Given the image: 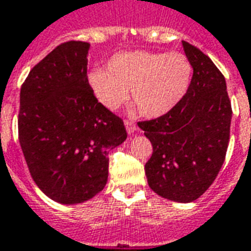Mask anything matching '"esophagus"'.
<instances>
[{"mask_svg": "<svg viewBox=\"0 0 251 251\" xmlns=\"http://www.w3.org/2000/svg\"><path fill=\"white\" fill-rule=\"evenodd\" d=\"M124 126H126V129H127V132L131 135L135 131H138V126L133 123L132 120H124Z\"/></svg>", "mask_w": 251, "mask_h": 251, "instance_id": "34e87169", "label": "esophagus"}]
</instances>
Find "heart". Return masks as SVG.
I'll list each match as a JSON object with an SVG mask.
<instances>
[{
  "mask_svg": "<svg viewBox=\"0 0 251 251\" xmlns=\"http://www.w3.org/2000/svg\"><path fill=\"white\" fill-rule=\"evenodd\" d=\"M191 75V63L182 53L135 50L113 56L107 71H92L88 84L99 103L109 111L127 100L129 88L140 112L147 118H159L182 100Z\"/></svg>",
  "mask_w": 251,
  "mask_h": 251,
  "instance_id": "obj_1",
  "label": "heart"
}]
</instances>
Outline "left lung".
Instances as JSON below:
<instances>
[{"instance_id":"1","label":"left lung","mask_w":251,"mask_h":251,"mask_svg":"<svg viewBox=\"0 0 251 251\" xmlns=\"http://www.w3.org/2000/svg\"><path fill=\"white\" fill-rule=\"evenodd\" d=\"M182 44L194 69L187 92L170 112L138 126L152 144L144 167L148 186L163 198L188 203L222 167L233 111L221 71L197 47Z\"/></svg>"}]
</instances>
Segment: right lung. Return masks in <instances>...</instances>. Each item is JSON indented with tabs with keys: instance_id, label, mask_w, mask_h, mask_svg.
Returning a JSON list of instances; mask_svg holds the SVG:
<instances>
[{
	"instance_id": "obj_1",
	"label": "right lung",
	"mask_w": 251,
	"mask_h": 251,
	"mask_svg": "<svg viewBox=\"0 0 251 251\" xmlns=\"http://www.w3.org/2000/svg\"><path fill=\"white\" fill-rule=\"evenodd\" d=\"M89 44H60L34 65L20 93L18 139L34 183L63 204L93 198L108 179V152L127 139L87 76Z\"/></svg>"
}]
</instances>
